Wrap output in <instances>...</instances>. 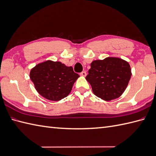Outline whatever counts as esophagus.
Here are the masks:
<instances>
[{
  "label": "esophagus",
  "instance_id": "obj_1",
  "mask_svg": "<svg viewBox=\"0 0 156 156\" xmlns=\"http://www.w3.org/2000/svg\"><path fill=\"white\" fill-rule=\"evenodd\" d=\"M80 76H84V77H85L86 76V72L85 71H84V72H82L81 73H80Z\"/></svg>",
  "mask_w": 156,
  "mask_h": 156
}]
</instances>
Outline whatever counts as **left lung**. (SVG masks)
<instances>
[{
    "instance_id": "8db88e82",
    "label": "left lung",
    "mask_w": 156,
    "mask_h": 156,
    "mask_svg": "<svg viewBox=\"0 0 156 156\" xmlns=\"http://www.w3.org/2000/svg\"><path fill=\"white\" fill-rule=\"evenodd\" d=\"M86 77L94 94L105 101L117 99L124 92L132 76V69L127 61L109 56L96 60Z\"/></svg>"
}]
</instances>
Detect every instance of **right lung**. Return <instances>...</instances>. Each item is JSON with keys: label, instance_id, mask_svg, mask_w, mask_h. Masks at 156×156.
Masks as SVG:
<instances>
[{"label": "right lung", "instance_id": "1", "mask_svg": "<svg viewBox=\"0 0 156 156\" xmlns=\"http://www.w3.org/2000/svg\"><path fill=\"white\" fill-rule=\"evenodd\" d=\"M79 77L72 66L50 60L36 65L30 72L35 89L40 95L50 101H60L69 95Z\"/></svg>", "mask_w": 156, "mask_h": 156}]
</instances>
